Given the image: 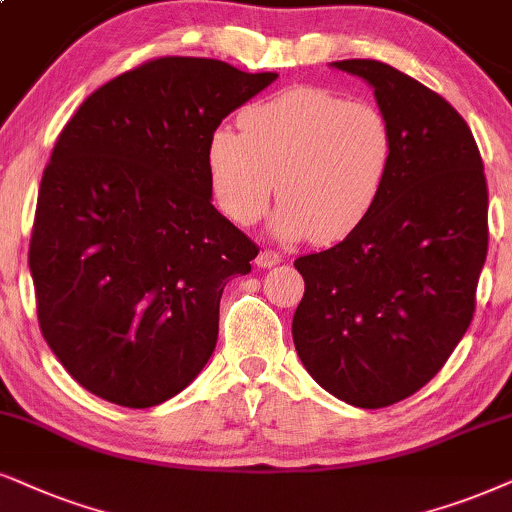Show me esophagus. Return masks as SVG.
Segmentation results:
<instances>
[{
    "label": "esophagus",
    "mask_w": 512,
    "mask_h": 512,
    "mask_svg": "<svg viewBox=\"0 0 512 512\" xmlns=\"http://www.w3.org/2000/svg\"><path fill=\"white\" fill-rule=\"evenodd\" d=\"M255 262H257V267L269 269V267H274V264L281 262V255H278V252H274V250H262L260 255H257Z\"/></svg>",
    "instance_id": "esophagus-1"
}]
</instances>
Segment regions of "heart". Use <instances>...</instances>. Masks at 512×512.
<instances>
[{"mask_svg": "<svg viewBox=\"0 0 512 512\" xmlns=\"http://www.w3.org/2000/svg\"><path fill=\"white\" fill-rule=\"evenodd\" d=\"M243 132L217 127L205 165L217 208L250 226L278 189L271 231L283 241H338L371 215L394 158L390 122L371 103L293 87L241 113Z\"/></svg>", "mask_w": 512, "mask_h": 512, "instance_id": "obj_1", "label": "heart"}]
</instances>
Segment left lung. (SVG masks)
<instances>
[{"label":"left lung","instance_id":"8db88e82","mask_svg":"<svg viewBox=\"0 0 512 512\" xmlns=\"http://www.w3.org/2000/svg\"><path fill=\"white\" fill-rule=\"evenodd\" d=\"M373 87L392 127L390 177L333 248L297 257V357L323 390L383 409L435 378L468 331L487 260V179L451 103L371 58L333 61Z\"/></svg>","mask_w":512,"mask_h":512}]
</instances>
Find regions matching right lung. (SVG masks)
<instances>
[{"label": "right lung", "instance_id": "1", "mask_svg": "<svg viewBox=\"0 0 512 512\" xmlns=\"http://www.w3.org/2000/svg\"><path fill=\"white\" fill-rule=\"evenodd\" d=\"M276 77L155 58L96 89L63 127L30 274L44 340L87 392L148 409L208 364L226 281L248 274L257 245L212 205L205 151Z\"/></svg>", "mask_w": 512, "mask_h": 512}]
</instances>
